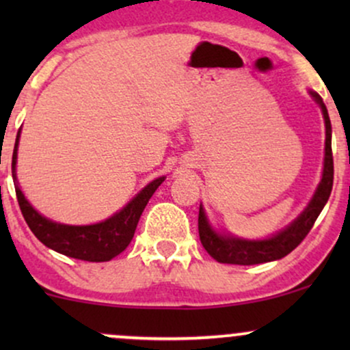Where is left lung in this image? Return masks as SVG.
I'll return each instance as SVG.
<instances>
[{"label": "left lung", "instance_id": "1", "mask_svg": "<svg viewBox=\"0 0 350 350\" xmlns=\"http://www.w3.org/2000/svg\"><path fill=\"white\" fill-rule=\"evenodd\" d=\"M312 100L319 105L326 124V146H324V167L323 178L317 184L314 196L309 200L301 214L283 230L276 232L275 235L262 240H248L240 239L232 234H220L208 222L204 207H199V237L200 243L204 245L208 255L217 260L219 263L230 265H258L283 258L288 253L295 250L303 242L304 237L309 234L314 226L317 215L321 214L326 206L329 196L332 191V180H334V161H332V148H331V120H329L327 108L324 105L323 98L316 92L309 90Z\"/></svg>", "mask_w": 350, "mask_h": 350}]
</instances>
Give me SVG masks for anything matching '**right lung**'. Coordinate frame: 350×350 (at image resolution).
Returning <instances> with one entry per match:
<instances>
[{
    "label": "right lung",
    "mask_w": 350,
    "mask_h": 350,
    "mask_svg": "<svg viewBox=\"0 0 350 350\" xmlns=\"http://www.w3.org/2000/svg\"><path fill=\"white\" fill-rule=\"evenodd\" d=\"M21 130L18 131L13 151V179L18 196L19 207L24 215V220L29 226L31 232L38 237L39 242H42L47 248L70 258L85 260V262H110L116 255H120L128 247L133 239L138 220L142 217L148 200L154 194V191L166 179L161 178L151 180L148 186H144L138 194L123 208H120L116 214L98 224L90 226H67L47 219L39 214L31 206L29 200L24 198L21 187H19L18 176H16V161H18V146Z\"/></svg>",
    "instance_id": "obj_1"
}]
</instances>
